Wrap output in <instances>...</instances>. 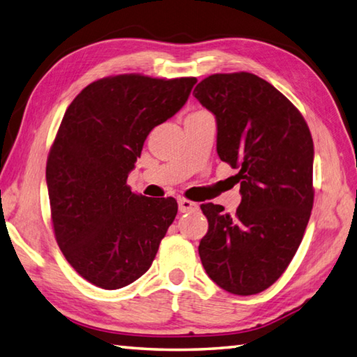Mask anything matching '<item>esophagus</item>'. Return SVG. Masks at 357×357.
I'll list each match as a JSON object with an SVG mask.
<instances>
[{
    "label": "esophagus",
    "instance_id": "34e87169",
    "mask_svg": "<svg viewBox=\"0 0 357 357\" xmlns=\"http://www.w3.org/2000/svg\"><path fill=\"white\" fill-rule=\"evenodd\" d=\"M178 207H179L181 213H185V211H196V210L199 208L198 204L188 201V199H185V198L178 199Z\"/></svg>",
    "mask_w": 357,
    "mask_h": 357
}]
</instances>
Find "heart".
Returning <instances> with one entry per match:
<instances>
[{"label":"heart","mask_w":357,"mask_h":357,"mask_svg":"<svg viewBox=\"0 0 357 357\" xmlns=\"http://www.w3.org/2000/svg\"><path fill=\"white\" fill-rule=\"evenodd\" d=\"M199 113H206V112H196V113H192V115H199Z\"/></svg>","instance_id":"obj_1"}]
</instances>
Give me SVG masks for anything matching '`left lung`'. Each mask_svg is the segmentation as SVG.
Returning a JSON list of instances; mask_svg holds the SVG:
<instances>
[{
    "mask_svg": "<svg viewBox=\"0 0 357 357\" xmlns=\"http://www.w3.org/2000/svg\"><path fill=\"white\" fill-rule=\"evenodd\" d=\"M193 95L216 116L218 155L238 169L242 195L234 215L201 206L208 221L201 262L225 291L261 293L287 270L312 215V133L291 101L253 73L210 75Z\"/></svg>",
    "mask_w": 357,
    "mask_h": 357,
    "instance_id": "1",
    "label": "left lung"
}]
</instances>
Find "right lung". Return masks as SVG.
Segmentation results:
<instances>
[{
  "label": "right lung",
  "instance_id": "obj_1",
  "mask_svg": "<svg viewBox=\"0 0 357 357\" xmlns=\"http://www.w3.org/2000/svg\"><path fill=\"white\" fill-rule=\"evenodd\" d=\"M196 81L139 73L105 77L82 89L67 107L45 179L58 245L90 284L123 288L153 262L178 202L136 195L127 178L151 128L183 107Z\"/></svg>",
  "mask_w": 357,
  "mask_h": 357
}]
</instances>
